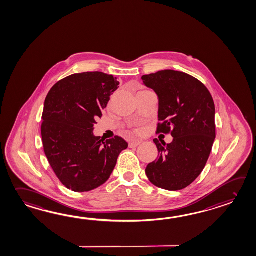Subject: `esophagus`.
<instances>
[{
	"label": "esophagus",
	"instance_id": "esophagus-1",
	"mask_svg": "<svg viewBox=\"0 0 256 256\" xmlns=\"http://www.w3.org/2000/svg\"><path fill=\"white\" fill-rule=\"evenodd\" d=\"M140 143H142L140 142H132L128 144V146H130V148H136Z\"/></svg>",
	"mask_w": 256,
	"mask_h": 256
}]
</instances>
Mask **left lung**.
Returning <instances> with one entry per match:
<instances>
[{
	"mask_svg": "<svg viewBox=\"0 0 256 256\" xmlns=\"http://www.w3.org/2000/svg\"><path fill=\"white\" fill-rule=\"evenodd\" d=\"M142 79L159 97L156 133L174 138L169 144L154 138L159 156L146 174L162 189L188 188L204 170L216 138L213 98L204 84L182 72L165 70Z\"/></svg>",
	"mask_w": 256,
	"mask_h": 256,
	"instance_id": "obj_1",
	"label": "left lung"
}]
</instances>
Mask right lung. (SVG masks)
Masks as SVG:
<instances>
[{
  "label": "right lung",
  "instance_id": "add662e5",
  "mask_svg": "<svg viewBox=\"0 0 256 256\" xmlns=\"http://www.w3.org/2000/svg\"><path fill=\"white\" fill-rule=\"evenodd\" d=\"M118 86L113 75L88 72L58 80L46 97L44 152L58 180L74 192H88L106 182L120 152L128 148L120 136L102 142L92 134Z\"/></svg>",
  "mask_w": 256,
  "mask_h": 256
}]
</instances>
